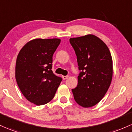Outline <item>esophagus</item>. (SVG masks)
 I'll use <instances>...</instances> for the list:
<instances>
[{"label":"esophagus","mask_w":132,"mask_h":132,"mask_svg":"<svg viewBox=\"0 0 132 132\" xmlns=\"http://www.w3.org/2000/svg\"><path fill=\"white\" fill-rule=\"evenodd\" d=\"M62 78H63V79H66L68 78V76H62Z\"/></svg>","instance_id":"1"}]
</instances>
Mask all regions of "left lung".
<instances>
[{
	"mask_svg": "<svg viewBox=\"0 0 132 132\" xmlns=\"http://www.w3.org/2000/svg\"><path fill=\"white\" fill-rule=\"evenodd\" d=\"M77 56L78 85L72 89L79 105L89 108L101 100L113 77V60L109 49L97 36L87 34L69 39Z\"/></svg>",
	"mask_w": 132,
	"mask_h": 132,
	"instance_id": "left-lung-1",
	"label": "left lung"
}]
</instances>
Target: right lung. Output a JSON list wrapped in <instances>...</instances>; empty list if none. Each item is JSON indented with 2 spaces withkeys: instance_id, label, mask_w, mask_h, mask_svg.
Here are the masks:
<instances>
[{
  "instance_id": "obj_1",
  "label": "right lung",
  "mask_w": 132,
  "mask_h": 132,
  "mask_svg": "<svg viewBox=\"0 0 132 132\" xmlns=\"http://www.w3.org/2000/svg\"><path fill=\"white\" fill-rule=\"evenodd\" d=\"M60 39H34L20 50L15 63V79L26 99L36 105L54 98L61 78L53 73V55Z\"/></svg>"
}]
</instances>
